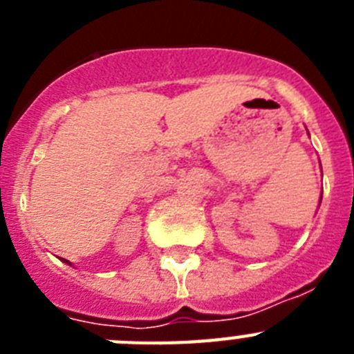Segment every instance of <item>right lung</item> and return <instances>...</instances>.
<instances>
[{
    "label": "right lung",
    "mask_w": 354,
    "mask_h": 354,
    "mask_svg": "<svg viewBox=\"0 0 354 354\" xmlns=\"http://www.w3.org/2000/svg\"><path fill=\"white\" fill-rule=\"evenodd\" d=\"M65 262H68V261H65Z\"/></svg>",
    "instance_id": "right-lung-1"
}]
</instances>
